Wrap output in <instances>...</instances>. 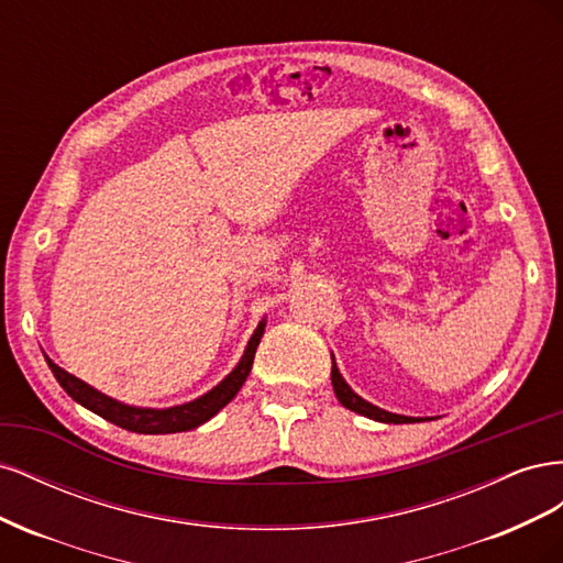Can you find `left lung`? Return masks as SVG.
<instances>
[{
  "label": "left lung",
  "mask_w": 563,
  "mask_h": 563,
  "mask_svg": "<svg viewBox=\"0 0 563 563\" xmlns=\"http://www.w3.org/2000/svg\"><path fill=\"white\" fill-rule=\"evenodd\" d=\"M331 383H333V391L338 401L343 404L345 408H350V411L360 413V416H366L371 420H378V422H391V424H404V422H418V420H424V418H408V416H397V413H389V411H383V408L368 404L366 399H362L356 391H352V387L343 380V376H340V371L333 362L331 366Z\"/></svg>",
  "instance_id": "8db88e82"
}]
</instances>
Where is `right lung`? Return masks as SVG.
<instances>
[{
  "mask_svg": "<svg viewBox=\"0 0 563 563\" xmlns=\"http://www.w3.org/2000/svg\"><path fill=\"white\" fill-rule=\"evenodd\" d=\"M265 331V321L258 323V329L253 331L249 345L244 350V356L240 360V364L234 366V371L225 380H220L211 391L207 395L195 399V401H187L180 406H172V408H139V406H126L122 401H117L103 391L93 389L91 385H87L84 380L75 378L73 373L63 371L58 364H54L46 356V364L48 368L54 371L56 380L60 383V387L70 395L77 404H81L84 408H89L96 416L106 418L119 428H124L129 432H139V434H174V432H187V430H195L199 428L201 422L211 420L220 408L228 406L234 397L236 391L242 389V385L246 383L251 366H253V356L255 350H258V343L263 338Z\"/></svg>",
  "mask_w": 563,
  "mask_h": 563,
  "instance_id": "1",
  "label": "right lung"
}]
</instances>
